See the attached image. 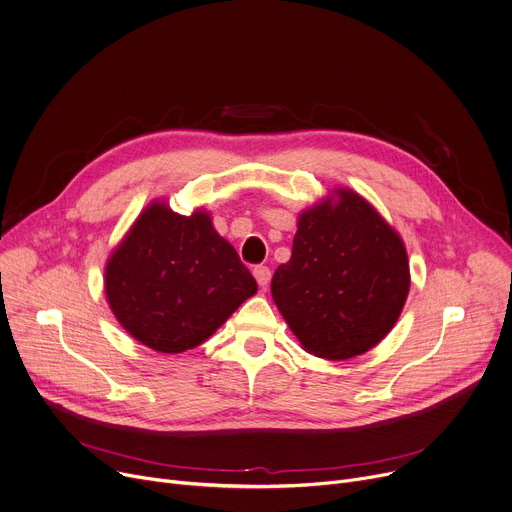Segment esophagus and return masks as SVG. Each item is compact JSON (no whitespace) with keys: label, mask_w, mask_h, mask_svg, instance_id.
Returning a JSON list of instances; mask_svg holds the SVG:
<instances>
[{"label":"esophagus","mask_w":512,"mask_h":512,"mask_svg":"<svg viewBox=\"0 0 512 512\" xmlns=\"http://www.w3.org/2000/svg\"><path fill=\"white\" fill-rule=\"evenodd\" d=\"M253 275H255V280L259 282V286H261L263 290L269 286V280H271V269H269L267 265H255Z\"/></svg>","instance_id":"1"}]
</instances>
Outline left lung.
<instances>
[{
	"label": "left lung",
	"mask_w": 512,
	"mask_h": 512,
	"mask_svg": "<svg viewBox=\"0 0 512 512\" xmlns=\"http://www.w3.org/2000/svg\"><path fill=\"white\" fill-rule=\"evenodd\" d=\"M410 290L404 241L363 196L335 188L298 214L292 257L271 296L302 349L349 359L392 329Z\"/></svg>",
	"instance_id": "left-lung-1"
}]
</instances>
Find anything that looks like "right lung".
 Segmentation results:
<instances>
[{"label": "right lung", "instance_id": "obj_1", "mask_svg": "<svg viewBox=\"0 0 512 512\" xmlns=\"http://www.w3.org/2000/svg\"><path fill=\"white\" fill-rule=\"evenodd\" d=\"M104 290L132 339L175 355L210 339L257 282L210 212L183 216L153 200L108 257Z\"/></svg>", "mask_w": 512, "mask_h": 512}]
</instances>
